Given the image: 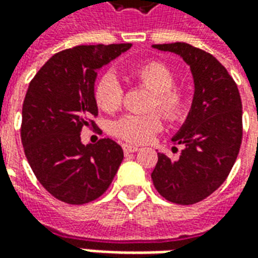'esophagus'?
I'll return each mask as SVG.
<instances>
[{
  "label": "esophagus",
  "mask_w": 258,
  "mask_h": 258,
  "mask_svg": "<svg viewBox=\"0 0 258 258\" xmlns=\"http://www.w3.org/2000/svg\"><path fill=\"white\" fill-rule=\"evenodd\" d=\"M123 151L125 155H130V153H134V152L140 151V148H138V146H134V145H128V144H124Z\"/></svg>",
  "instance_id": "obj_1"
}]
</instances>
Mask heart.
Segmentation results:
<instances>
[{
  "mask_svg": "<svg viewBox=\"0 0 258 258\" xmlns=\"http://www.w3.org/2000/svg\"><path fill=\"white\" fill-rule=\"evenodd\" d=\"M130 79L151 91L146 102V112L156 110L159 113H148L142 116L128 114L112 124V133L118 140L128 144H146L162 130V116L170 123L179 121L188 109V98L185 92L175 87V76L167 64L159 60H149L137 64L130 70ZM96 106L107 113L116 112L123 102V88L112 72H105L94 87Z\"/></svg>",
  "mask_w": 258,
  "mask_h": 258,
  "instance_id": "heart-1",
  "label": "heart"
}]
</instances>
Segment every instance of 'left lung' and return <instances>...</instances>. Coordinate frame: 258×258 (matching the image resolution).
Returning <instances> with one entry per match:
<instances>
[{"instance_id":"left-lung-1","label":"left lung","mask_w":258,"mask_h":258,"mask_svg":"<svg viewBox=\"0 0 258 258\" xmlns=\"http://www.w3.org/2000/svg\"><path fill=\"white\" fill-rule=\"evenodd\" d=\"M153 48L178 53L190 66L195 96L185 124L173 138L184 145L178 159L157 155L152 181L164 199L195 205L217 190L238 157L243 125L242 99L228 70L211 53L185 42L157 44Z\"/></svg>"}]
</instances>
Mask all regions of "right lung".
I'll list each match as a JSON object with an SVG mask.
<instances>
[{"instance_id":"obj_1","label":"right lung","mask_w":258,"mask_h":258,"mask_svg":"<svg viewBox=\"0 0 258 258\" xmlns=\"http://www.w3.org/2000/svg\"><path fill=\"white\" fill-rule=\"evenodd\" d=\"M131 44L79 45L55 53L30 81L22 107L20 138L27 162L45 189L68 205H85L106 192L123 162L110 138L81 144V130L96 128V69Z\"/></svg>"}]
</instances>
